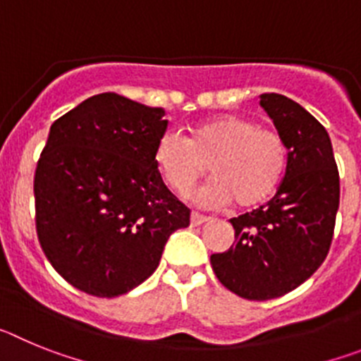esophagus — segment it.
<instances>
[{
    "label": "esophagus",
    "instance_id": "34e87169",
    "mask_svg": "<svg viewBox=\"0 0 361 361\" xmlns=\"http://www.w3.org/2000/svg\"><path fill=\"white\" fill-rule=\"evenodd\" d=\"M208 216L206 215H200V213H197V212H191V219H190V222H191V226H200V224H204V222H208Z\"/></svg>",
    "mask_w": 361,
    "mask_h": 361
}]
</instances>
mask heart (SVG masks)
<instances>
[{"mask_svg":"<svg viewBox=\"0 0 361 361\" xmlns=\"http://www.w3.org/2000/svg\"><path fill=\"white\" fill-rule=\"evenodd\" d=\"M288 157V145L279 132L231 114L197 124L188 139L166 130L153 149L164 183L180 195L209 166L213 178L195 191L197 202L208 208H222L233 200L250 208L266 200L282 180Z\"/></svg>","mask_w":361,"mask_h":361,"instance_id":"1","label":"heart"}]
</instances>
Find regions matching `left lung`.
Wrapping results in <instances>:
<instances>
[{"label": "left lung", "mask_w": 361, "mask_h": 361, "mask_svg": "<svg viewBox=\"0 0 361 361\" xmlns=\"http://www.w3.org/2000/svg\"><path fill=\"white\" fill-rule=\"evenodd\" d=\"M260 106L288 145L286 175L273 199L229 220L235 244L212 255L216 279L247 300L279 298L322 266L340 204V177L327 130L286 95L262 94Z\"/></svg>", "instance_id": "8db88e82"}]
</instances>
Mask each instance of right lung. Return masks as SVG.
<instances>
[{
    "label": "right lung",
    "mask_w": 361,
    "mask_h": 361,
    "mask_svg": "<svg viewBox=\"0 0 361 361\" xmlns=\"http://www.w3.org/2000/svg\"><path fill=\"white\" fill-rule=\"evenodd\" d=\"M164 114L106 92L50 126L34 177L37 237L79 291H132L157 269L171 233L190 226L153 161Z\"/></svg>",
    "instance_id": "obj_1"
}]
</instances>
